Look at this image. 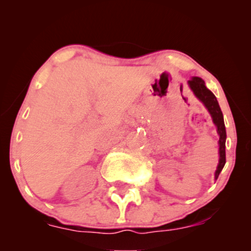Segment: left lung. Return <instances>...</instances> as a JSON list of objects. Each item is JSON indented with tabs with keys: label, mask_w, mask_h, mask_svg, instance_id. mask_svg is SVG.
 <instances>
[{
	"label": "left lung",
	"mask_w": 251,
	"mask_h": 251,
	"mask_svg": "<svg viewBox=\"0 0 251 251\" xmlns=\"http://www.w3.org/2000/svg\"><path fill=\"white\" fill-rule=\"evenodd\" d=\"M189 86L195 93V96L201 100V102L205 105L208 111L211 114L212 120H214L215 125L217 126V132L220 134V163H218L217 170H216L215 178L217 179L220 176L221 171L223 170L226 165V125H224L223 113H222L220 105H218L217 99L214 96L211 91L206 88L205 83L203 80L198 76H194L191 80H189Z\"/></svg>",
	"instance_id": "obj_1"
}]
</instances>
